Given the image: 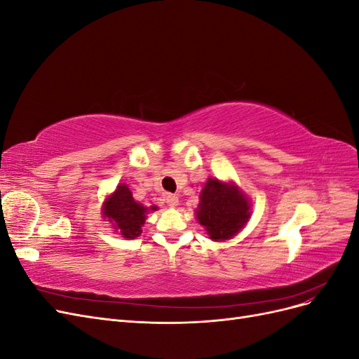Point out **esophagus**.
Instances as JSON below:
<instances>
[{
  "label": "esophagus",
  "mask_w": 359,
  "mask_h": 359,
  "mask_svg": "<svg viewBox=\"0 0 359 359\" xmlns=\"http://www.w3.org/2000/svg\"><path fill=\"white\" fill-rule=\"evenodd\" d=\"M165 201L170 206V208H175V206L178 205V196H177V194H166Z\"/></svg>",
  "instance_id": "34e87169"
}]
</instances>
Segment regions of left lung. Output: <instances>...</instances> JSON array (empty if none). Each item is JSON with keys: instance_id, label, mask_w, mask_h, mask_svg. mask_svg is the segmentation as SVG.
I'll use <instances>...</instances> for the list:
<instances>
[{"instance_id": "8db88e82", "label": "left lung", "mask_w": 359, "mask_h": 359, "mask_svg": "<svg viewBox=\"0 0 359 359\" xmlns=\"http://www.w3.org/2000/svg\"><path fill=\"white\" fill-rule=\"evenodd\" d=\"M196 217L212 241H226L248 222L250 202L233 182L208 178L201 191Z\"/></svg>"}]
</instances>
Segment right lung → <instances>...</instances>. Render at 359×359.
Masks as SVG:
<instances>
[{
	"instance_id": "right-lung-1",
	"label": "right lung",
	"mask_w": 359,
	"mask_h": 359,
	"mask_svg": "<svg viewBox=\"0 0 359 359\" xmlns=\"http://www.w3.org/2000/svg\"><path fill=\"white\" fill-rule=\"evenodd\" d=\"M156 211L157 206L140 205L133 199V194L126 184H119L116 190L103 203V217L112 223L116 232L127 240H135L142 233V226L148 211Z\"/></svg>"
}]
</instances>
